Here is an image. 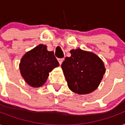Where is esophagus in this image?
<instances>
[{
	"label": "esophagus",
	"instance_id": "34e87169",
	"mask_svg": "<svg viewBox=\"0 0 125 125\" xmlns=\"http://www.w3.org/2000/svg\"><path fill=\"white\" fill-rule=\"evenodd\" d=\"M63 60H64V59H63V58H58V62H59V63L60 65L62 63L63 61Z\"/></svg>",
	"mask_w": 125,
	"mask_h": 125
}]
</instances>
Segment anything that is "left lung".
Wrapping results in <instances>:
<instances>
[{
	"label": "left lung",
	"instance_id": "8db88e82",
	"mask_svg": "<svg viewBox=\"0 0 125 125\" xmlns=\"http://www.w3.org/2000/svg\"><path fill=\"white\" fill-rule=\"evenodd\" d=\"M71 56L66 57L61 65L71 91L78 94L94 91L106 72L104 63L96 54L81 49L70 51Z\"/></svg>",
	"mask_w": 125,
	"mask_h": 125
}]
</instances>
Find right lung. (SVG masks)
Masks as SVG:
<instances>
[{"label": "right lung", "instance_id": "obj_1", "mask_svg": "<svg viewBox=\"0 0 125 125\" xmlns=\"http://www.w3.org/2000/svg\"><path fill=\"white\" fill-rule=\"evenodd\" d=\"M58 66L54 52L47 51L45 45L39 44L22 56L19 69L24 81L31 87L38 88L43 85L49 73Z\"/></svg>", "mask_w": 125, "mask_h": 125}]
</instances>
